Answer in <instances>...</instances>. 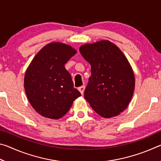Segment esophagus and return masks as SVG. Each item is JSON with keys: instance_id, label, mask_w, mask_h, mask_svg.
<instances>
[{"instance_id": "34e87169", "label": "esophagus", "mask_w": 161, "mask_h": 161, "mask_svg": "<svg viewBox=\"0 0 161 161\" xmlns=\"http://www.w3.org/2000/svg\"><path fill=\"white\" fill-rule=\"evenodd\" d=\"M78 89H79V91L80 92V93H81V94H84V89H85V86H80V87H79Z\"/></svg>"}]
</instances>
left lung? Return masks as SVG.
I'll return each instance as SVG.
<instances>
[{"instance_id":"left-lung-1","label":"left lung","mask_w":161,"mask_h":161,"mask_svg":"<svg viewBox=\"0 0 161 161\" xmlns=\"http://www.w3.org/2000/svg\"><path fill=\"white\" fill-rule=\"evenodd\" d=\"M80 52L91 65L84 98L103 118L118 116L133 97L135 77L121 50L108 40L81 45Z\"/></svg>"}]
</instances>
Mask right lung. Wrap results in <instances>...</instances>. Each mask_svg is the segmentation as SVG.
I'll list each match as a JSON object with an SVG mask.
<instances>
[{
    "mask_svg": "<svg viewBox=\"0 0 161 161\" xmlns=\"http://www.w3.org/2000/svg\"><path fill=\"white\" fill-rule=\"evenodd\" d=\"M76 53L77 50L70 45L50 42L39 51L27 69L24 78L27 97L41 116L60 119L81 96L64 67Z\"/></svg>",
    "mask_w": 161,
    "mask_h": 161,
    "instance_id": "add662e5",
    "label": "right lung"
}]
</instances>
